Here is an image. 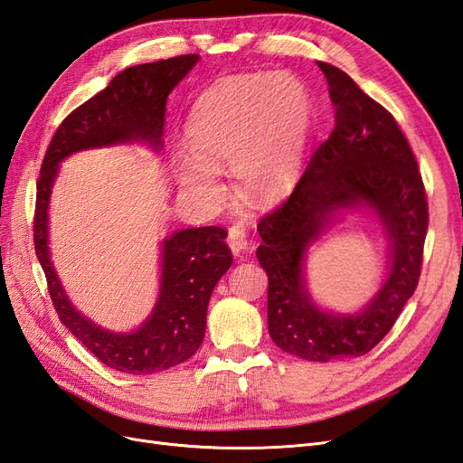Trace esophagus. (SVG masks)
<instances>
[{
  "label": "esophagus",
  "mask_w": 463,
  "mask_h": 463,
  "mask_svg": "<svg viewBox=\"0 0 463 463\" xmlns=\"http://www.w3.org/2000/svg\"><path fill=\"white\" fill-rule=\"evenodd\" d=\"M228 245L233 250V255H240L249 247V240H247V230L241 223H233L228 232Z\"/></svg>",
  "instance_id": "1"
}]
</instances>
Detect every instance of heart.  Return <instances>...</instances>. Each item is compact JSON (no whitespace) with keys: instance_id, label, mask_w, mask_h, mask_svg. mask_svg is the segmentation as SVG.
I'll return each instance as SVG.
<instances>
[{"instance_id":"obj_1","label":"heart","mask_w":463,"mask_h":463,"mask_svg":"<svg viewBox=\"0 0 463 463\" xmlns=\"http://www.w3.org/2000/svg\"><path fill=\"white\" fill-rule=\"evenodd\" d=\"M311 109L309 92L289 73L223 79L194 104L189 119L194 154L177 158L181 185L213 204L222 194L218 172L232 165L243 197H279L298 175Z\"/></svg>"}]
</instances>
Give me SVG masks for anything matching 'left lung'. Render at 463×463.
<instances>
[{"mask_svg": "<svg viewBox=\"0 0 463 463\" xmlns=\"http://www.w3.org/2000/svg\"><path fill=\"white\" fill-rule=\"evenodd\" d=\"M335 125L289 197L259 222L257 259L269 276V332L284 352L309 361L369 354L394 326L421 276L429 204L415 154L394 116L342 69L318 61ZM361 202L375 208L392 243L389 278L357 316H330L302 282L306 247L334 212Z\"/></svg>", "mask_w": 463, "mask_h": 463, "instance_id": "left-lung-1", "label": "left lung"}]
</instances>
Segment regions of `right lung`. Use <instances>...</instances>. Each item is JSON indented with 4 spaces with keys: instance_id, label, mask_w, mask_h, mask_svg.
Wrapping results in <instances>:
<instances>
[{
    "instance_id": "1",
    "label": "right lung",
    "mask_w": 463,
    "mask_h": 463,
    "mask_svg": "<svg viewBox=\"0 0 463 463\" xmlns=\"http://www.w3.org/2000/svg\"><path fill=\"white\" fill-rule=\"evenodd\" d=\"M199 61L197 53L125 69L109 85L69 114L53 133L36 184L34 249L60 320L109 369L152 374L179 365L203 344L208 299L233 257L220 226L181 230L162 247L160 298L145 325L131 334L108 332L75 311L48 250V203L58 165L85 148L146 141L162 148L165 100Z\"/></svg>"
}]
</instances>
